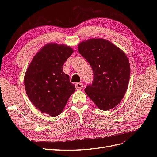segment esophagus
Returning <instances> with one entry per match:
<instances>
[{"label":"esophagus","instance_id":"obj_1","mask_svg":"<svg viewBox=\"0 0 157 157\" xmlns=\"http://www.w3.org/2000/svg\"><path fill=\"white\" fill-rule=\"evenodd\" d=\"M75 88L77 90H82L83 88H84V86H83V84L82 83H77L75 84Z\"/></svg>","mask_w":157,"mask_h":157}]
</instances>
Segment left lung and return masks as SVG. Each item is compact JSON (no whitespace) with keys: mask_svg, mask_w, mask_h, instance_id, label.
<instances>
[{"mask_svg":"<svg viewBox=\"0 0 157 157\" xmlns=\"http://www.w3.org/2000/svg\"><path fill=\"white\" fill-rule=\"evenodd\" d=\"M78 52L91 66L94 81L84 91L99 109L115 107L124 98L130 76L127 56L104 39H90L78 44Z\"/></svg>","mask_w":157,"mask_h":157,"instance_id":"8db88e82","label":"left lung"}]
</instances>
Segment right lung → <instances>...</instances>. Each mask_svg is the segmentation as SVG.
<instances>
[{"mask_svg":"<svg viewBox=\"0 0 157 157\" xmlns=\"http://www.w3.org/2000/svg\"><path fill=\"white\" fill-rule=\"evenodd\" d=\"M73 53L71 47L46 44L33 57L26 70L24 84L29 100L42 113L56 117L62 113L75 90L63 65Z\"/></svg>","mask_w":157,"mask_h":157,"instance_id":"right-lung-1","label":"right lung"}]
</instances>
